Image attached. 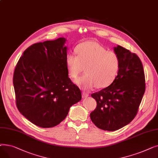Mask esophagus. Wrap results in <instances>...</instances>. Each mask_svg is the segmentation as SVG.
<instances>
[{
	"label": "esophagus",
	"mask_w": 158,
	"mask_h": 158,
	"mask_svg": "<svg viewBox=\"0 0 158 158\" xmlns=\"http://www.w3.org/2000/svg\"><path fill=\"white\" fill-rule=\"evenodd\" d=\"M88 95H89V94H88L87 92H82V97L85 98V97H88Z\"/></svg>",
	"instance_id": "esophagus-1"
}]
</instances>
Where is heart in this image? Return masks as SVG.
<instances>
[{"instance_id": "b5f03b06", "label": "heart", "mask_w": 158, "mask_h": 158, "mask_svg": "<svg viewBox=\"0 0 158 158\" xmlns=\"http://www.w3.org/2000/svg\"><path fill=\"white\" fill-rule=\"evenodd\" d=\"M77 55L69 54L66 63L70 76L76 78L85 67L86 73L76 80V83L85 89L96 86L104 88L110 86L117 77L120 60L114 52L108 51L94 41H86L76 48Z\"/></svg>"}]
</instances>
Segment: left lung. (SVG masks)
<instances>
[{
  "mask_svg": "<svg viewBox=\"0 0 158 158\" xmlns=\"http://www.w3.org/2000/svg\"><path fill=\"white\" fill-rule=\"evenodd\" d=\"M114 51L120 60L117 77L110 86L91 94L97 107L90 118L98 128L109 131L118 130L135 118L145 91V73L139 57L120 45Z\"/></svg>",
  "mask_w": 158,
  "mask_h": 158,
  "instance_id": "1",
  "label": "left lung"
}]
</instances>
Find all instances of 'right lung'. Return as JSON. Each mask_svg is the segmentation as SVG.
Here are the masks:
<instances>
[{
    "instance_id": "add662e5",
    "label": "right lung",
    "mask_w": 158,
    "mask_h": 158,
    "mask_svg": "<svg viewBox=\"0 0 158 158\" xmlns=\"http://www.w3.org/2000/svg\"><path fill=\"white\" fill-rule=\"evenodd\" d=\"M66 39L29 47L16 65L13 86L16 107L27 120L43 128L58 125L70 107L81 100L79 87L69 77Z\"/></svg>"
}]
</instances>
